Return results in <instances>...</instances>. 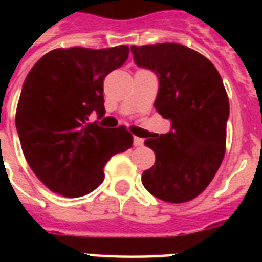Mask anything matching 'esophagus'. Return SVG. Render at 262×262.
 Wrapping results in <instances>:
<instances>
[{
  "instance_id": "esophagus-1",
  "label": "esophagus",
  "mask_w": 262,
  "mask_h": 262,
  "mask_svg": "<svg viewBox=\"0 0 262 262\" xmlns=\"http://www.w3.org/2000/svg\"><path fill=\"white\" fill-rule=\"evenodd\" d=\"M143 143H144V140H143L142 137H137V136L133 137V144H135L136 147H142Z\"/></svg>"
}]
</instances>
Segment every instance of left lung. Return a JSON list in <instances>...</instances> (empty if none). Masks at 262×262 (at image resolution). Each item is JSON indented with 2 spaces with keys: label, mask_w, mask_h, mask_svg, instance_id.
Returning <instances> with one entry per match:
<instances>
[{
  "label": "left lung",
  "mask_w": 262,
  "mask_h": 262,
  "mask_svg": "<svg viewBox=\"0 0 262 262\" xmlns=\"http://www.w3.org/2000/svg\"><path fill=\"white\" fill-rule=\"evenodd\" d=\"M130 50L137 66L159 75L154 108L172 127L144 140L156 163L143 172V185L164 202H188L206 189L225 157L229 98L222 77L205 56L178 43Z\"/></svg>",
  "instance_id": "left-lung-1"
}]
</instances>
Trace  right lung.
<instances>
[{
  "label": "right lung",
  "instance_id": "add662e5",
  "mask_svg": "<svg viewBox=\"0 0 262 262\" xmlns=\"http://www.w3.org/2000/svg\"><path fill=\"white\" fill-rule=\"evenodd\" d=\"M129 56V46L54 49L32 67L20 92L15 123L28 164L43 185L66 198L101 185L103 167L133 144L125 126L90 123L103 115V80Z\"/></svg>",
  "mask_w": 262,
  "mask_h": 262
}]
</instances>
